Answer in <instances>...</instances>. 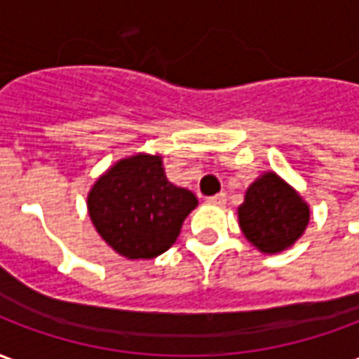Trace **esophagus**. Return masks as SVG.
<instances>
[{"label": "esophagus", "mask_w": 359, "mask_h": 359, "mask_svg": "<svg viewBox=\"0 0 359 359\" xmlns=\"http://www.w3.org/2000/svg\"><path fill=\"white\" fill-rule=\"evenodd\" d=\"M205 202L211 203V205H225V203H226V196L225 194L210 196V198H205Z\"/></svg>", "instance_id": "esophagus-1"}]
</instances>
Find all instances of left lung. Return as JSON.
Here are the masks:
<instances>
[{
	"label": "left lung",
	"instance_id": "1",
	"mask_svg": "<svg viewBox=\"0 0 359 359\" xmlns=\"http://www.w3.org/2000/svg\"><path fill=\"white\" fill-rule=\"evenodd\" d=\"M309 223V205L275 171L259 175L238 205V225L262 254H278L296 244Z\"/></svg>",
	"mask_w": 359,
	"mask_h": 359
}]
</instances>
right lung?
I'll use <instances>...</instances> for the list:
<instances>
[{
    "label": "right lung",
    "mask_w": 359,
    "mask_h": 359,
    "mask_svg": "<svg viewBox=\"0 0 359 359\" xmlns=\"http://www.w3.org/2000/svg\"><path fill=\"white\" fill-rule=\"evenodd\" d=\"M86 203L97 234L118 256L151 259L177 242L198 198L167 180L159 154L140 151L111 165Z\"/></svg>",
    "instance_id": "right-lung-1"
}]
</instances>
